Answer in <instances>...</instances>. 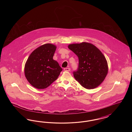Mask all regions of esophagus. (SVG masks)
<instances>
[{"instance_id": "esophagus-1", "label": "esophagus", "mask_w": 132, "mask_h": 132, "mask_svg": "<svg viewBox=\"0 0 132 132\" xmlns=\"http://www.w3.org/2000/svg\"><path fill=\"white\" fill-rule=\"evenodd\" d=\"M70 68H65L64 69V70L65 71H67V72H69L70 71Z\"/></svg>"}]
</instances>
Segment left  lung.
I'll return each mask as SVG.
<instances>
[{
	"instance_id": "8db88e82",
	"label": "left lung",
	"mask_w": 132,
	"mask_h": 132,
	"mask_svg": "<svg viewBox=\"0 0 132 132\" xmlns=\"http://www.w3.org/2000/svg\"><path fill=\"white\" fill-rule=\"evenodd\" d=\"M68 48L79 58L78 68L73 72L76 80L87 89L100 86L108 73L106 59L100 50L86 42L69 44Z\"/></svg>"
}]
</instances>
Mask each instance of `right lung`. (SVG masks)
<instances>
[{"mask_svg":"<svg viewBox=\"0 0 132 132\" xmlns=\"http://www.w3.org/2000/svg\"><path fill=\"white\" fill-rule=\"evenodd\" d=\"M55 45L51 44L42 45L34 50L25 66V75L32 86L38 89L47 88L54 82L62 69L53 59Z\"/></svg>","mask_w":132,"mask_h":132,"instance_id":"obj_1","label":"right lung"}]
</instances>
